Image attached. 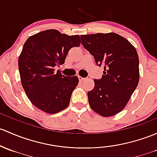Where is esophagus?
<instances>
[{
	"instance_id": "obj_1",
	"label": "esophagus",
	"mask_w": 157,
	"mask_h": 157,
	"mask_svg": "<svg viewBox=\"0 0 157 157\" xmlns=\"http://www.w3.org/2000/svg\"><path fill=\"white\" fill-rule=\"evenodd\" d=\"M78 78H79V80H80V81H83V80H86V78L80 77V76H78Z\"/></svg>"
}]
</instances>
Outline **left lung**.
I'll return each instance as SVG.
<instances>
[{"label": "left lung", "instance_id": "1", "mask_svg": "<svg viewBox=\"0 0 157 157\" xmlns=\"http://www.w3.org/2000/svg\"><path fill=\"white\" fill-rule=\"evenodd\" d=\"M82 44L104 65L102 77L88 92L90 108L101 116H114L126 107L139 81V59L131 43L115 33L81 35Z\"/></svg>", "mask_w": 157, "mask_h": 157}]
</instances>
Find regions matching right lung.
Returning <instances> with one entry per match:
<instances>
[{
    "label": "right lung",
    "instance_id": "add662e5",
    "mask_svg": "<svg viewBox=\"0 0 157 157\" xmlns=\"http://www.w3.org/2000/svg\"><path fill=\"white\" fill-rule=\"evenodd\" d=\"M80 44L79 35L55 29L41 31L25 41L19 57V74L23 89L36 108L56 113L68 106L79 79L56 73L54 67L65 63L69 50Z\"/></svg>",
    "mask_w": 157,
    "mask_h": 157
}]
</instances>
